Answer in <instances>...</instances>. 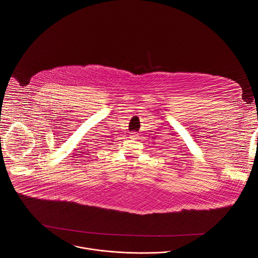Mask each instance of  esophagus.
<instances>
[{"instance_id": "esophagus-1", "label": "esophagus", "mask_w": 258, "mask_h": 258, "mask_svg": "<svg viewBox=\"0 0 258 258\" xmlns=\"http://www.w3.org/2000/svg\"><path fill=\"white\" fill-rule=\"evenodd\" d=\"M136 136H137L136 133H131V137H132V138H136Z\"/></svg>"}]
</instances>
